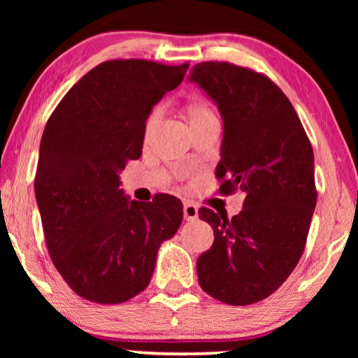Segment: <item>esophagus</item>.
<instances>
[{"mask_svg":"<svg viewBox=\"0 0 358 358\" xmlns=\"http://www.w3.org/2000/svg\"><path fill=\"white\" fill-rule=\"evenodd\" d=\"M199 217V207L192 202H185L184 203V218L187 220V222H192Z\"/></svg>","mask_w":358,"mask_h":358,"instance_id":"obj_1","label":"esophagus"}]
</instances>
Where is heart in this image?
Listing matches in <instances>:
<instances>
[{
  "instance_id": "b5f03b06",
  "label": "heart",
  "mask_w": 358,
  "mask_h": 358,
  "mask_svg": "<svg viewBox=\"0 0 358 358\" xmlns=\"http://www.w3.org/2000/svg\"><path fill=\"white\" fill-rule=\"evenodd\" d=\"M184 110H185V115H187V119H189L190 127L200 125V124H203V122L217 119V115H215L212 107H210L203 99H199V97H194V99H189L187 102H185ZM159 117H161L159 109H153L148 114V117H146L145 125H143L145 141H150V138L153 136L156 129H158Z\"/></svg>"
}]
</instances>
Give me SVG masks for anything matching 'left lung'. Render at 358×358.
Returning a JSON list of instances; mask_svg holds the SVG:
<instances>
[{
  "label": "left lung",
  "instance_id": "8db88e82",
  "mask_svg": "<svg viewBox=\"0 0 358 358\" xmlns=\"http://www.w3.org/2000/svg\"><path fill=\"white\" fill-rule=\"evenodd\" d=\"M189 78L223 115L220 194H246L233 218L199 210L215 234L197 259L199 283L227 305H252L287 280L305 251L317 200L313 146L292 102L262 73L202 62Z\"/></svg>",
  "mask_w": 358,
  "mask_h": 358
}]
</instances>
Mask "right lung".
<instances>
[{
    "label": "right lung",
    "mask_w": 358,
    "mask_h": 358,
    "mask_svg": "<svg viewBox=\"0 0 358 358\" xmlns=\"http://www.w3.org/2000/svg\"><path fill=\"white\" fill-rule=\"evenodd\" d=\"M187 68L107 60L48 117L34 189L53 266L85 300L119 305L143 292L159 244L180 227L179 199L156 194L151 202H127L119 173L141 156L151 107Z\"/></svg>",
    "instance_id": "1"
}]
</instances>
